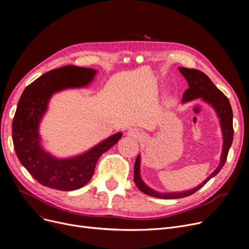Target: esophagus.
I'll return each mask as SVG.
<instances>
[{"label": "esophagus", "instance_id": "esophagus-1", "mask_svg": "<svg viewBox=\"0 0 249 249\" xmlns=\"http://www.w3.org/2000/svg\"><path fill=\"white\" fill-rule=\"evenodd\" d=\"M127 134L129 135V136H131V137H135V138H139V137H142V133L139 131L138 129H130L129 131L127 132Z\"/></svg>", "mask_w": 249, "mask_h": 249}]
</instances>
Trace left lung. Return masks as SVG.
Returning <instances> with one entry per match:
<instances>
[{"mask_svg": "<svg viewBox=\"0 0 249 249\" xmlns=\"http://www.w3.org/2000/svg\"><path fill=\"white\" fill-rule=\"evenodd\" d=\"M180 73L185 76L186 81L188 82L189 89L182 95L181 102L187 103L193 100L202 99L204 102L210 105L215 110L219 120L220 126L222 130V135H223V146H222V153L220 158V163L215 171L209 176L202 184L197 186L194 189L182 191V192H171V193H160L154 191L149 188L144 181L142 180L140 176V161L141 158L140 154L137 155L135 164H134V182L137 188L142 192L151 197L160 198V199H180L188 197V196L193 195L194 193L200 190L203 186L210 180L213 177H215L221 168L226 162L227 155L229 148L233 141V112L230 102L228 98L222 93V91L211 82L204 72L198 70L194 69H186V68H178Z\"/></svg>", "mask_w": 249, "mask_h": 249, "instance_id": "obj_1", "label": "left lung"}]
</instances>
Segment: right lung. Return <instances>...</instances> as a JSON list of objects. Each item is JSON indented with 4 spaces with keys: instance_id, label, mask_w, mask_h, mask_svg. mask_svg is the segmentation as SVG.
Listing matches in <instances>:
<instances>
[{
    "instance_id": "right-lung-1",
    "label": "right lung",
    "mask_w": 249,
    "mask_h": 249,
    "mask_svg": "<svg viewBox=\"0 0 249 249\" xmlns=\"http://www.w3.org/2000/svg\"><path fill=\"white\" fill-rule=\"evenodd\" d=\"M97 71L67 65L39 76L23 91L12 124V138L20 162L42 186L59 191H74L86 186L95 172L100 156L122 137L115 133L88 151L58 159L41 144L39 125L52 95L62 89L84 88L94 80Z\"/></svg>"
}]
</instances>
